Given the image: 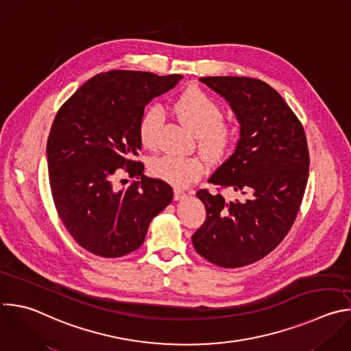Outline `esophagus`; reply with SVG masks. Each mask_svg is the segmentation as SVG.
Returning a JSON list of instances; mask_svg holds the SVG:
<instances>
[{
	"label": "esophagus",
	"instance_id": "1",
	"mask_svg": "<svg viewBox=\"0 0 351 351\" xmlns=\"http://www.w3.org/2000/svg\"><path fill=\"white\" fill-rule=\"evenodd\" d=\"M173 198H175V201H180V199L186 198V193L180 189H175L173 190Z\"/></svg>",
	"mask_w": 351,
	"mask_h": 351
}]
</instances>
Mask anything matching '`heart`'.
<instances>
[{
  "instance_id": "heart-1",
  "label": "heart",
  "mask_w": 351,
  "mask_h": 351,
  "mask_svg": "<svg viewBox=\"0 0 351 351\" xmlns=\"http://www.w3.org/2000/svg\"><path fill=\"white\" fill-rule=\"evenodd\" d=\"M178 119L199 139L201 150L209 157L221 156L232 142V131L221 121V107L199 89H189L173 103ZM164 120L158 106L149 107L139 121L138 135L143 147L154 149L158 131ZM150 173L172 186L186 187L204 173V164L195 157L164 154L156 157L149 165Z\"/></svg>"
}]
</instances>
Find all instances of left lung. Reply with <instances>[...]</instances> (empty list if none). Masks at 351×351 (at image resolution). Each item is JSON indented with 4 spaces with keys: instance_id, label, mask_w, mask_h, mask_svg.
Listing matches in <instances>:
<instances>
[{
    "instance_id": "obj_1",
    "label": "left lung",
    "mask_w": 351,
    "mask_h": 351,
    "mask_svg": "<svg viewBox=\"0 0 351 351\" xmlns=\"http://www.w3.org/2000/svg\"><path fill=\"white\" fill-rule=\"evenodd\" d=\"M240 124L232 153L208 179L236 191L234 199L199 190L206 210L191 237L195 251L213 265L234 269L270 254L288 234L308 178V149L298 117L269 84L248 77H202Z\"/></svg>"
}]
</instances>
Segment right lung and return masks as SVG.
<instances>
[{
	"label": "right lung",
	"instance_id": "1",
	"mask_svg": "<svg viewBox=\"0 0 351 351\" xmlns=\"http://www.w3.org/2000/svg\"><path fill=\"white\" fill-rule=\"evenodd\" d=\"M182 78L111 70L88 80L59 108L47 143L49 184L59 217L90 254L120 258L138 250L150 221L171 204V186L146 178L132 157L142 149L145 107ZM121 167L137 180L119 189Z\"/></svg>",
	"mask_w": 351,
	"mask_h": 351
}]
</instances>
